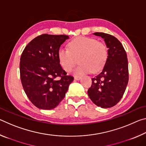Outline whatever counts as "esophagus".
I'll return each mask as SVG.
<instances>
[{
  "instance_id": "obj_1",
  "label": "esophagus",
  "mask_w": 146,
  "mask_h": 146,
  "mask_svg": "<svg viewBox=\"0 0 146 146\" xmlns=\"http://www.w3.org/2000/svg\"><path fill=\"white\" fill-rule=\"evenodd\" d=\"M80 78H81V76H74V79H75V80H80Z\"/></svg>"
}]
</instances>
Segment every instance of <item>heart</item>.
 Masks as SVG:
<instances>
[{"instance_id": "1", "label": "heart", "mask_w": 146, "mask_h": 146, "mask_svg": "<svg viewBox=\"0 0 146 146\" xmlns=\"http://www.w3.org/2000/svg\"><path fill=\"white\" fill-rule=\"evenodd\" d=\"M57 56L59 64L66 72L72 70L79 58L80 64L73 72L75 75H83L103 68L108 60V49L104 43L97 39L80 36L71 40L68 49H59Z\"/></svg>"}]
</instances>
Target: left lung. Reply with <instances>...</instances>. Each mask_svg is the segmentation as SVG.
<instances>
[{
    "mask_svg": "<svg viewBox=\"0 0 146 146\" xmlns=\"http://www.w3.org/2000/svg\"><path fill=\"white\" fill-rule=\"evenodd\" d=\"M93 34L104 39L108 57L102 71L92 78L88 94L98 107L111 108L121 100L129 80L127 55L122 44L114 36L101 32Z\"/></svg>",
    "mask_w": 146,
    "mask_h": 146,
    "instance_id": "left-lung-1",
    "label": "left lung"
}]
</instances>
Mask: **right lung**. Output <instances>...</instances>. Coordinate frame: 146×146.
<instances>
[{
  "label": "right lung",
  "mask_w": 146,
  "mask_h": 146,
  "mask_svg": "<svg viewBox=\"0 0 146 146\" xmlns=\"http://www.w3.org/2000/svg\"><path fill=\"white\" fill-rule=\"evenodd\" d=\"M69 36L43 34L24 48L20 62L21 82L27 97L42 110H52L63 98L73 82L59 64L57 53Z\"/></svg>",
  "instance_id": "right-lung-1"
}]
</instances>
